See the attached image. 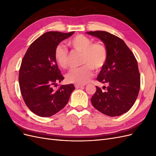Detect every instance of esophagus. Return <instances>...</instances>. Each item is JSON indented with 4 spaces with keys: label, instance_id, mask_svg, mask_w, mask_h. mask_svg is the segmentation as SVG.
I'll return each instance as SVG.
<instances>
[{
    "label": "esophagus",
    "instance_id": "34e87169",
    "mask_svg": "<svg viewBox=\"0 0 156 156\" xmlns=\"http://www.w3.org/2000/svg\"><path fill=\"white\" fill-rule=\"evenodd\" d=\"M83 87H84V85H83V84H75V87L76 88H81Z\"/></svg>",
    "mask_w": 156,
    "mask_h": 156
}]
</instances>
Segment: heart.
<instances>
[{
	"label": "heart",
	"mask_w": 156,
	"mask_h": 156,
	"mask_svg": "<svg viewBox=\"0 0 156 156\" xmlns=\"http://www.w3.org/2000/svg\"><path fill=\"white\" fill-rule=\"evenodd\" d=\"M90 37L78 34L68 41V44L75 51L82 53L81 64L79 68H73L66 75L69 83L85 84L93 75V68L100 70L104 66L108 57L107 50L104 45L99 42L92 43ZM56 62L61 68H67L69 62V51L62 45H58L55 49Z\"/></svg>",
	"instance_id": "heart-1"
}]
</instances>
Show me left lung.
Segmentation results:
<instances>
[{
  "mask_svg": "<svg viewBox=\"0 0 156 156\" xmlns=\"http://www.w3.org/2000/svg\"><path fill=\"white\" fill-rule=\"evenodd\" d=\"M87 34L100 38L108 53L107 62L97 80L108 84L105 92L96 87L91 98L92 105L109 116L122 115L135 103L140 90V73L133 53L120 37L105 31H90Z\"/></svg>",
  "mask_w": 156,
  "mask_h": 156,
  "instance_id": "obj_1",
  "label": "left lung"
}]
</instances>
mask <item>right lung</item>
<instances>
[{
  "instance_id": "add662e5",
  "label": "right lung",
  "mask_w": 156,
  "mask_h": 156,
  "mask_svg": "<svg viewBox=\"0 0 156 156\" xmlns=\"http://www.w3.org/2000/svg\"><path fill=\"white\" fill-rule=\"evenodd\" d=\"M73 33H45L30 44L22 60L19 73L21 93L26 105L37 116L49 117L59 112L75 90L73 84L54 89L64 79L55 61V49Z\"/></svg>"
}]
</instances>
